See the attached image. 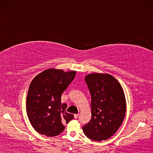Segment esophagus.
<instances>
[{
  "instance_id": "34e87169",
  "label": "esophagus",
  "mask_w": 153,
  "mask_h": 153,
  "mask_svg": "<svg viewBox=\"0 0 153 153\" xmlns=\"http://www.w3.org/2000/svg\"><path fill=\"white\" fill-rule=\"evenodd\" d=\"M78 116H79V114H74V118H77Z\"/></svg>"
}]
</instances>
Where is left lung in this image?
<instances>
[{
	"mask_svg": "<svg viewBox=\"0 0 153 153\" xmlns=\"http://www.w3.org/2000/svg\"><path fill=\"white\" fill-rule=\"evenodd\" d=\"M85 80L91 96V118L83 127V133L93 141L106 140L117 131L125 117L124 92L108 74H90Z\"/></svg>",
	"mask_w": 153,
	"mask_h": 153,
	"instance_id": "obj_1",
	"label": "left lung"
}]
</instances>
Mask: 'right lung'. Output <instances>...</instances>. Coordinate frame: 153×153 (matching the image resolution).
Instances as JSON below:
<instances>
[{
    "instance_id": "add662e5",
    "label": "right lung",
    "mask_w": 153,
    "mask_h": 153,
    "mask_svg": "<svg viewBox=\"0 0 153 153\" xmlns=\"http://www.w3.org/2000/svg\"><path fill=\"white\" fill-rule=\"evenodd\" d=\"M76 71L49 68L35 76L29 87L26 110L31 126L39 134L54 137L61 134L74 116L67 113L61 95L74 80Z\"/></svg>"
}]
</instances>
